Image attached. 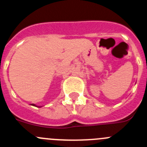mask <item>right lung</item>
<instances>
[{"instance_id": "1", "label": "right lung", "mask_w": 147, "mask_h": 147, "mask_svg": "<svg viewBox=\"0 0 147 147\" xmlns=\"http://www.w3.org/2000/svg\"><path fill=\"white\" fill-rule=\"evenodd\" d=\"M31 105H32V106H34V107H42V106H37V105H36L35 104H31Z\"/></svg>"}]
</instances>
